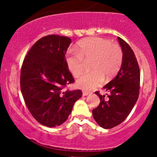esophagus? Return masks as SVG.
I'll list each match as a JSON object with an SVG mask.
<instances>
[{"label":"esophagus","mask_w":157,"mask_h":157,"mask_svg":"<svg viewBox=\"0 0 157 157\" xmlns=\"http://www.w3.org/2000/svg\"><path fill=\"white\" fill-rule=\"evenodd\" d=\"M91 94V93L90 92H86V91H83V96H88V95Z\"/></svg>","instance_id":"1"}]
</instances>
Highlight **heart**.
I'll list each match as a JSON object with an SVG mask.
<instances>
[{"mask_svg":"<svg viewBox=\"0 0 157 157\" xmlns=\"http://www.w3.org/2000/svg\"><path fill=\"white\" fill-rule=\"evenodd\" d=\"M123 60L121 47L109 39L91 37L77 43V50L71 49L65 55V61L70 72L78 77L86 70L85 62L90 63L91 72L78 79L77 86L84 90H91L103 82L104 77L109 79L119 71Z\"/></svg>","mask_w":157,"mask_h":157,"instance_id":"heart-1","label":"heart"}]
</instances>
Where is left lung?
Returning a JSON list of instances; mask_svg holds the SVG:
<instances>
[{
	"mask_svg": "<svg viewBox=\"0 0 157 157\" xmlns=\"http://www.w3.org/2000/svg\"><path fill=\"white\" fill-rule=\"evenodd\" d=\"M123 52L121 68L116 77L103 89L109 92L107 98L99 94L100 103L93 110V116L99 126L110 129L125 120L135 105L140 90V69L134 52L129 45L118 37Z\"/></svg>",
	"mask_w": 157,
	"mask_h": 157,
	"instance_id": "left-lung-1",
	"label": "left lung"
}]
</instances>
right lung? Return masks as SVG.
I'll list each match as a JSON object with an SVG mask.
<instances>
[{"mask_svg": "<svg viewBox=\"0 0 157 157\" xmlns=\"http://www.w3.org/2000/svg\"><path fill=\"white\" fill-rule=\"evenodd\" d=\"M71 43L67 36L49 35L37 41L23 60L20 89L33 118L42 125H61L83 95L80 90L64 89L74 82L65 61Z\"/></svg>", "mask_w": 157, "mask_h": 157, "instance_id": "1", "label": "right lung"}]
</instances>
